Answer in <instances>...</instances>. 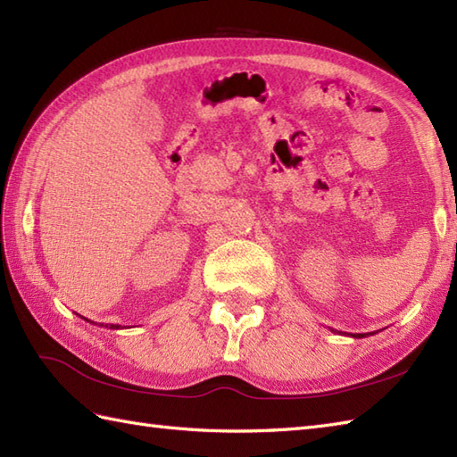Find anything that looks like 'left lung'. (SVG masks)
<instances>
[{
    "instance_id": "8db88e82",
    "label": "left lung",
    "mask_w": 457,
    "mask_h": 457,
    "mask_svg": "<svg viewBox=\"0 0 457 457\" xmlns=\"http://www.w3.org/2000/svg\"><path fill=\"white\" fill-rule=\"evenodd\" d=\"M353 337H363V336H353Z\"/></svg>"
}]
</instances>
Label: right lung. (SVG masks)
I'll return each instance as SVG.
<instances>
[{
    "label": "right lung",
    "instance_id": "obj_1",
    "mask_svg": "<svg viewBox=\"0 0 457 457\" xmlns=\"http://www.w3.org/2000/svg\"><path fill=\"white\" fill-rule=\"evenodd\" d=\"M84 320H86V318H84ZM86 322H90V320H86ZM105 328H108V326H105ZM110 328H115V329H120V326H113V324H112Z\"/></svg>",
    "mask_w": 457,
    "mask_h": 457
}]
</instances>
